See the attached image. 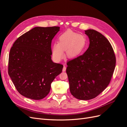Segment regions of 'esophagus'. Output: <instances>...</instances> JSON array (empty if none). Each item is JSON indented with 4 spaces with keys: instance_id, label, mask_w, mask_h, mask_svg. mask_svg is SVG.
Masks as SVG:
<instances>
[{
    "instance_id": "obj_1",
    "label": "esophagus",
    "mask_w": 127,
    "mask_h": 127,
    "mask_svg": "<svg viewBox=\"0 0 127 127\" xmlns=\"http://www.w3.org/2000/svg\"><path fill=\"white\" fill-rule=\"evenodd\" d=\"M66 66H64V65L63 69V71L64 72L65 71H66Z\"/></svg>"
}]
</instances>
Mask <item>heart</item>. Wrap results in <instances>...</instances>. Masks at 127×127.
I'll use <instances>...</instances> for the list:
<instances>
[{"mask_svg": "<svg viewBox=\"0 0 127 127\" xmlns=\"http://www.w3.org/2000/svg\"><path fill=\"white\" fill-rule=\"evenodd\" d=\"M86 39L83 35L68 30L62 33L58 37V43L52 46L53 57L56 60H60L64 56V50L70 58L78 56L85 47Z\"/></svg>", "mask_w": 127, "mask_h": 127, "instance_id": "heart-1", "label": "heart"}]
</instances>
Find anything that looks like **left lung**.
<instances>
[{
	"label": "left lung",
	"mask_w": 127,
	"mask_h": 127,
	"mask_svg": "<svg viewBox=\"0 0 127 127\" xmlns=\"http://www.w3.org/2000/svg\"><path fill=\"white\" fill-rule=\"evenodd\" d=\"M89 47L83 55L68 61L66 72L72 96L81 100L94 98L109 84L116 67L112 45L101 33L85 31Z\"/></svg>",
	"instance_id": "obj_1"
}]
</instances>
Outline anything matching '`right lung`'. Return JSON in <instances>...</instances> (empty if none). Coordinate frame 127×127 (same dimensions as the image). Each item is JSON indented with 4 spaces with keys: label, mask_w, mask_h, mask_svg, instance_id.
Segmentation results:
<instances>
[{
    "label": "right lung",
    "mask_w": 127,
    "mask_h": 127,
    "mask_svg": "<svg viewBox=\"0 0 127 127\" xmlns=\"http://www.w3.org/2000/svg\"><path fill=\"white\" fill-rule=\"evenodd\" d=\"M60 28L35 27L19 37L11 48L8 74L22 95L39 100L50 92L63 65L51 60V42Z\"/></svg>",
    "instance_id": "obj_1"
}]
</instances>
